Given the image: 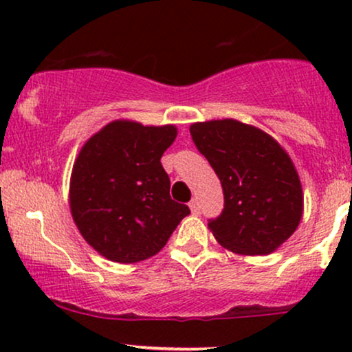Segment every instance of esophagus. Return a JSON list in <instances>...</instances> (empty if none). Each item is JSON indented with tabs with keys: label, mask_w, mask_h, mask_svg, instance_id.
Here are the masks:
<instances>
[{
	"label": "esophagus",
	"mask_w": 352,
	"mask_h": 352,
	"mask_svg": "<svg viewBox=\"0 0 352 352\" xmlns=\"http://www.w3.org/2000/svg\"><path fill=\"white\" fill-rule=\"evenodd\" d=\"M188 207H190V210H192L193 215H199V213H200V204H199V199H193V200L190 201V204H188Z\"/></svg>",
	"instance_id": "esophagus-1"
}]
</instances>
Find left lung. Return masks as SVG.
<instances>
[{
	"label": "left lung",
	"mask_w": 352,
	"mask_h": 352,
	"mask_svg": "<svg viewBox=\"0 0 352 352\" xmlns=\"http://www.w3.org/2000/svg\"><path fill=\"white\" fill-rule=\"evenodd\" d=\"M197 148L215 170L225 205L208 228L240 254H268L293 235L302 190L289 155L272 135L233 119L190 125Z\"/></svg>",
	"instance_id": "8db88e82"
}]
</instances>
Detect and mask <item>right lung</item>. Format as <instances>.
<instances>
[{"mask_svg":"<svg viewBox=\"0 0 352 352\" xmlns=\"http://www.w3.org/2000/svg\"><path fill=\"white\" fill-rule=\"evenodd\" d=\"M175 137V125L114 120L80 148L71 173V213L84 240L107 260L153 256L190 213L170 199L160 164Z\"/></svg>","mask_w":352,"mask_h":352,"instance_id":"obj_1","label":"right lung"}]
</instances>
